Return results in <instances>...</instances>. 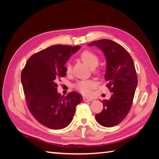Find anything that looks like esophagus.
<instances>
[{
	"mask_svg": "<svg viewBox=\"0 0 159 159\" xmlns=\"http://www.w3.org/2000/svg\"><path fill=\"white\" fill-rule=\"evenodd\" d=\"M83 101L84 102H92L93 99H90V98H83Z\"/></svg>",
	"mask_w": 159,
	"mask_h": 159,
	"instance_id": "obj_1",
	"label": "esophagus"
}]
</instances>
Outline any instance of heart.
I'll use <instances>...</instances> for the list:
<instances>
[{
	"instance_id": "b5f03b06",
	"label": "heart",
	"mask_w": 159,
	"mask_h": 159,
	"mask_svg": "<svg viewBox=\"0 0 159 159\" xmlns=\"http://www.w3.org/2000/svg\"><path fill=\"white\" fill-rule=\"evenodd\" d=\"M80 57L83 62H85L88 66L91 68L98 66L99 63V57L95 52H92L89 50H85L80 53ZM95 72L98 71L95 70ZM65 72L69 74L71 72V66L69 64H66ZM98 83L93 80H80L75 84V88L77 90H79L80 93L84 95H90L92 93V90L97 87Z\"/></svg>"
}]
</instances>
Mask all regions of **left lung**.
<instances>
[{
    "mask_svg": "<svg viewBox=\"0 0 159 159\" xmlns=\"http://www.w3.org/2000/svg\"><path fill=\"white\" fill-rule=\"evenodd\" d=\"M100 48L107 59L106 86L112 93L109 99L102 101L104 109L95 115L96 120L104 127H113L122 121L130 111L138 85L133 60L124 48L109 39L88 44Z\"/></svg>",
    "mask_w": 159,
    "mask_h": 159,
    "instance_id": "1",
    "label": "left lung"
}]
</instances>
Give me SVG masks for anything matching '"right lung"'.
Segmentation results:
<instances>
[{
	"label": "right lung",
	"mask_w": 159,
	"mask_h": 159,
	"mask_svg": "<svg viewBox=\"0 0 159 159\" xmlns=\"http://www.w3.org/2000/svg\"><path fill=\"white\" fill-rule=\"evenodd\" d=\"M80 46L55 45L31 55L21 71V80L28 109L42 125L54 130L71 122L82 96L71 92L57 93V81L66 75L65 63Z\"/></svg>",
	"instance_id": "add662e5"
}]
</instances>
